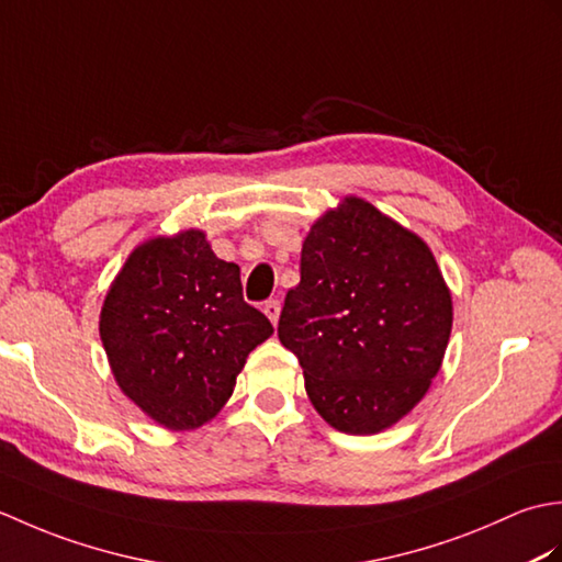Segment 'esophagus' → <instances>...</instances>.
Listing matches in <instances>:
<instances>
[{
  "label": "esophagus",
  "instance_id": "esophagus-1",
  "mask_svg": "<svg viewBox=\"0 0 562 562\" xmlns=\"http://www.w3.org/2000/svg\"><path fill=\"white\" fill-rule=\"evenodd\" d=\"M280 308H282L280 300H268L266 304H262V312H266V316L272 321V326L278 324V318H280Z\"/></svg>",
  "mask_w": 562,
  "mask_h": 562
}]
</instances>
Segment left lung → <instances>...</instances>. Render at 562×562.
I'll list each match as a JSON object with an SVG mask.
<instances>
[{
  "mask_svg": "<svg viewBox=\"0 0 562 562\" xmlns=\"http://www.w3.org/2000/svg\"><path fill=\"white\" fill-rule=\"evenodd\" d=\"M278 338L296 355L314 408L348 435L413 411L439 372L451 294L429 248L360 198L324 214L302 246Z\"/></svg>",
  "mask_w": 562,
  "mask_h": 562,
  "instance_id": "1",
  "label": "left lung"
}]
</instances>
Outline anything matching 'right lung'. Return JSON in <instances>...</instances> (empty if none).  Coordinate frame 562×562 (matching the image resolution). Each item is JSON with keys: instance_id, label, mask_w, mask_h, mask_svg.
<instances>
[{"instance_id": "add662e5", "label": "right lung", "mask_w": 562, "mask_h": 562, "mask_svg": "<svg viewBox=\"0 0 562 562\" xmlns=\"http://www.w3.org/2000/svg\"><path fill=\"white\" fill-rule=\"evenodd\" d=\"M234 262L202 232L151 238L127 258L101 312V340L125 396L169 429H193L232 396L272 324L244 302Z\"/></svg>"}]
</instances>
